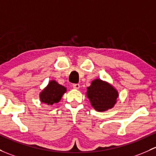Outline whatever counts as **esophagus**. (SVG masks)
<instances>
[{
	"instance_id": "1",
	"label": "esophagus",
	"mask_w": 156,
	"mask_h": 156,
	"mask_svg": "<svg viewBox=\"0 0 156 156\" xmlns=\"http://www.w3.org/2000/svg\"><path fill=\"white\" fill-rule=\"evenodd\" d=\"M73 88L75 90H78L80 88V85L78 83H74L73 84Z\"/></svg>"
}]
</instances>
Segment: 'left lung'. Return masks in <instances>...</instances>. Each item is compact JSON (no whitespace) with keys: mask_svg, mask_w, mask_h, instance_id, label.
<instances>
[{"mask_svg":"<svg viewBox=\"0 0 156 156\" xmlns=\"http://www.w3.org/2000/svg\"><path fill=\"white\" fill-rule=\"evenodd\" d=\"M87 97L96 111L103 112L114 108L119 97L117 90L110 83L95 79L87 88Z\"/></svg>","mask_w":156,"mask_h":156,"instance_id":"1","label":"left lung"}]
</instances>
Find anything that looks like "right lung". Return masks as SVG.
Returning a JSON list of instances; mask_svg holds the SVG:
<instances>
[{
  "mask_svg": "<svg viewBox=\"0 0 156 156\" xmlns=\"http://www.w3.org/2000/svg\"><path fill=\"white\" fill-rule=\"evenodd\" d=\"M66 92V88L60 84L55 80L49 81L48 84L39 93V100L42 103L52 105L58 103L62 96Z\"/></svg>",
  "mask_w": 156,
  "mask_h": 156,
  "instance_id": "obj_1",
  "label": "right lung"
}]
</instances>
